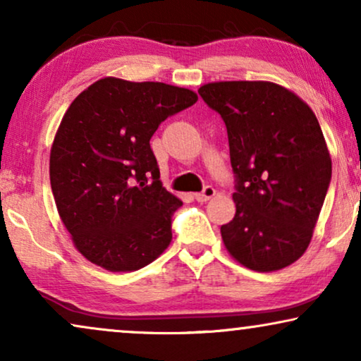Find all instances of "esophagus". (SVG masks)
<instances>
[{"mask_svg":"<svg viewBox=\"0 0 361 361\" xmlns=\"http://www.w3.org/2000/svg\"><path fill=\"white\" fill-rule=\"evenodd\" d=\"M215 194H216V190L214 189V187H212V185H207L204 190L199 192V194H195V200H199V202H207V200H210L212 197H215Z\"/></svg>","mask_w":361,"mask_h":361,"instance_id":"obj_1","label":"esophagus"}]
</instances>
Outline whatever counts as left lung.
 Returning <instances> with one entry per match:
<instances>
[{
  "label": "left lung",
  "mask_w": 361,
  "mask_h": 361,
  "mask_svg": "<svg viewBox=\"0 0 361 361\" xmlns=\"http://www.w3.org/2000/svg\"><path fill=\"white\" fill-rule=\"evenodd\" d=\"M228 133L236 214L221 225L228 253L271 273L305 253L332 177L314 111L273 82H212L199 88Z\"/></svg>",
  "instance_id": "1"
}]
</instances>
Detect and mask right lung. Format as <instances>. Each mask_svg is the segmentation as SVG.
<instances>
[{
  "mask_svg": "<svg viewBox=\"0 0 361 361\" xmlns=\"http://www.w3.org/2000/svg\"><path fill=\"white\" fill-rule=\"evenodd\" d=\"M195 102L189 88L105 77L71 103L49 176L62 224L90 263L126 273L169 246L182 202L162 187L149 140L167 116Z\"/></svg>",
  "mask_w": 361,
  "mask_h": 361,
  "instance_id": "right-lung-1",
  "label": "right lung"
}]
</instances>
